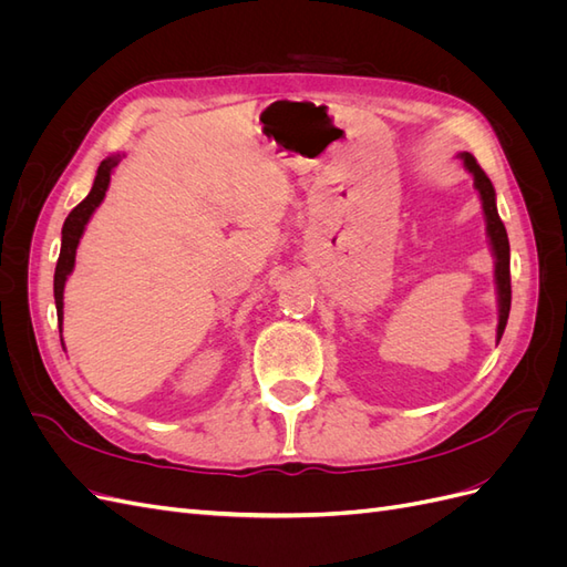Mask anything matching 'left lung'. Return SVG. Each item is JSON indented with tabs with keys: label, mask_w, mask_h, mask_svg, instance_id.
I'll return each mask as SVG.
<instances>
[{
	"label": "left lung",
	"mask_w": 567,
	"mask_h": 567,
	"mask_svg": "<svg viewBox=\"0 0 567 567\" xmlns=\"http://www.w3.org/2000/svg\"><path fill=\"white\" fill-rule=\"evenodd\" d=\"M463 165L468 167V173L473 175L475 188L480 192V200H483L485 208V219H487V234H489V244L496 257V267H494V277H496V293H499V326H496V340H502L508 312H511V252H508V236L506 227L496 213V200H494V186L489 177L485 175V169L477 165V161L471 156V153H461Z\"/></svg>",
	"instance_id": "1"
}]
</instances>
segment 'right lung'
Here are the masks:
<instances>
[{
    "instance_id": "right-lung-1",
    "label": "right lung",
    "mask_w": 567,
    "mask_h": 567,
    "mask_svg": "<svg viewBox=\"0 0 567 567\" xmlns=\"http://www.w3.org/2000/svg\"><path fill=\"white\" fill-rule=\"evenodd\" d=\"M117 163H120L117 156H111L106 161H101L90 196L84 198L82 203H78L75 208L71 210V215H68L65 221H63L61 255H59L56 271H54V300H56L59 321H63V286H65L68 274H71L73 267H75V250H78V244H80V236H82L84 227H87L92 213L99 208V203L104 200L109 182H111V173H113V167Z\"/></svg>"
}]
</instances>
